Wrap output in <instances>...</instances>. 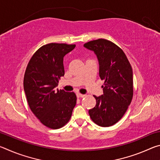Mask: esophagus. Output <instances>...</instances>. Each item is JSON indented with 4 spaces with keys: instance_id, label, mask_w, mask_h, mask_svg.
Here are the masks:
<instances>
[{
    "instance_id": "1",
    "label": "esophagus",
    "mask_w": 160,
    "mask_h": 160,
    "mask_svg": "<svg viewBox=\"0 0 160 160\" xmlns=\"http://www.w3.org/2000/svg\"><path fill=\"white\" fill-rule=\"evenodd\" d=\"M76 95H77V97H78V98H82V97H84L85 96V94H82L80 93H77Z\"/></svg>"
}]
</instances>
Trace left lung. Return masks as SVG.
<instances>
[{
	"label": "left lung",
	"mask_w": 160,
	"mask_h": 160,
	"mask_svg": "<svg viewBox=\"0 0 160 160\" xmlns=\"http://www.w3.org/2000/svg\"><path fill=\"white\" fill-rule=\"evenodd\" d=\"M98 58L99 76L104 80V94L94 96L96 105L89 110L94 123L102 127L114 125L125 114L133 96V80L131 63L125 53L112 42L98 39L85 43Z\"/></svg>",
	"instance_id": "left-lung-1"
}]
</instances>
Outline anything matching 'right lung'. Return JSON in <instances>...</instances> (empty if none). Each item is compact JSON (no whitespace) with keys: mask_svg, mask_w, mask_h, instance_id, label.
I'll return each instance as SVG.
<instances>
[{"mask_svg":"<svg viewBox=\"0 0 160 160\" xmlns=\"http://www.w3.org/2000/svg\"><path fill=\"white\" fill-rule=\"evenodd\" d=\"M75 44L50 43L40 47L29 60L24 76L29 107L43 125L58 129L68 122L76 104L75 94L56 90L65 74L64 56Z\"/></svg>","mask_w":160,"mask_h":160,"instance_id":"obj_1","label":"right lung"}]
</instances>
